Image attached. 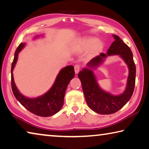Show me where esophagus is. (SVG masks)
<instances>
[{"mask_svg": "<svg viewBox=\"0 0 149 149\" xmlns=\"http://www.w3.org/2000/svg\"><path fill=\"white\" fill-rule=\"evenodd\" d=\"M74 70H75V73L77 74V73L79 72V70H80V65H78V64L75 65V66H74Z\"/></svg>", "mask_w": 149, "mask_h": 149, "instance_id": "esophagus-1", "label": "esophagus"}]
</instances>
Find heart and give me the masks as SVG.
I'll return each instance as SVG.
<instances>
[{
    "mask_svg": "<svg viewBox=\"0 0 149 149\" xmlns=\"http://www.w3.org/2000/svg\"><path fill=\"white\" fill-rule=\"evenodd\" d=\"M78 46L81 50H86L90 48L89 53L91 56H94L101 51L103 47V44L96 38L91 37L82 39L79 42Z\"/></svg>",
    "mask_w": 149,
    "mask_h": 149,
    "instance_id": "heart-1",
    "label": "heart"
}]
</instances>
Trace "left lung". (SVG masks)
<instances>
[{"label":"left lung","instance_id":"8db88e82","mask_svg":"<svg viewBox=\"0 0 149 149\" xmlns=\"http://www.w3.org/2000/svg\"><path fill=\"white\" fill-rule=\"evenodd\" d=\"M115 41L108 49L107 54L101 53L87 63L78 74L81 82L86 103L92 111L101 115H109L117 112L128 102L133 95L135 86L136 67L133 53L129 47L117 36L113 35ZM118 55L124 60L129 68V76L126 90L122 94L112 95L103 91L98 86L93 70L99 66L109 55Z\"/></svg>","mask_w":149,"mask_h":149}]
</instances>
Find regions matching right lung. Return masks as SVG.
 I'll return each instance as SVG.
<instances>
[{
  "label": "right lung",
  "instance_id": "add662e5",
  "mask_svg": "<svg viewBox=\"0 0 149 149\" xmlns=\"http://www.w3.org/2000/svg\"><path fill=\"white\" fill-rule=\"evenodd\" d=\"M40 36H36V38ZM26 43H20L16 49L11 67V86L13 94L21 105L34 115L40 117L52 116L57 113L63 105L65 93L70 80L75 75L73 65H68L60 71L52 86L49 90L37 97L30 98L20 93L14 81L13 70L17 62L18 53L24 48Z\"/></svg>",
  "mask_w": 149,
  "mask_h": 149
}]
</instances>
